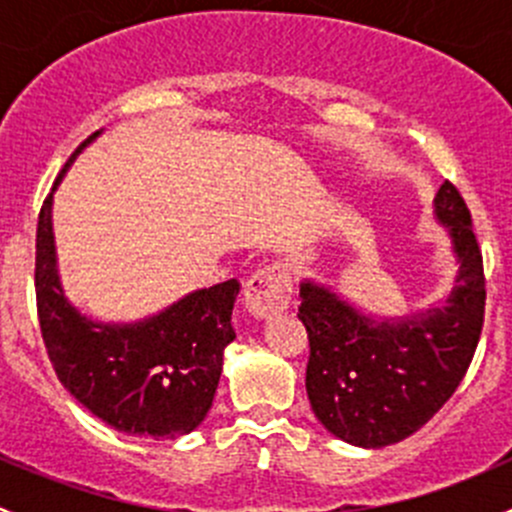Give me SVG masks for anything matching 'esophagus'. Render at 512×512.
Listing matches in <instances>:
<instances>
[{"instance_id":"34e87169","label":"esophagus","mask_w":512,"mask_h":512,"mask_svg":"<svg viewBox=\"0 0 512 512\" xmlns=\"http://www.w3.org/2000/svg\"><path fill=\"white\" fill-rule=\"evenodd\" d=\"M289 299H292V280L289 270L280 262L257 270L245 285V307L257 319H270L277 312H285Z\"/></svg>"}]
</instances>
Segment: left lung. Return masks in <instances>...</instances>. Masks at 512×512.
I'll return each instance as SVG.
<instances>
[{
    "label": "left lung",
    "instance_id": "1",
    "mask_svg": "<svg viewBox=\"0 0 512 512\" xmlns=\"http://www.w3.org/2000/svg\"><path fill=\"white\" fill-rule=\"evenodd\" d=\"M436 215L461 262L443 309L376 324L329 289L299 287L309 404L327 431L354 446H391L416 433L451 399L476 354L485 314L483 255L471 210L451 180L438 188Z\"/></svg>",
    "mask_w": 512,
    "mask_h": 512
}]
</instances>
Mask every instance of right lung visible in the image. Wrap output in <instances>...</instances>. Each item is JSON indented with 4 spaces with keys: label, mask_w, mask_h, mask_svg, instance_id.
<instances>
[{
    "label": "right lung",
    "mask_w": 512,
    "mask_h": 512,
    "mask_svg": "<svg viewBox=\"0 0 512 512\" xmlns=\"http://www.w3.org/2000/svg\"><path fill=\"white\" fill-rule=\"evenodd\" d=\"M34 287L41 339L56 376L103 423L131 436L178 438L208 416L225 347L235 339L230 317L237 280L198 289L146 322H91L66 302L59 285L49 193L36 225Z\"/></svg>",
    "instance_id": "1"
}]
</instances>
